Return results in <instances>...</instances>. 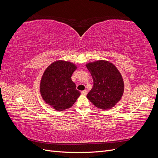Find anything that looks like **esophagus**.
<instances>
[{
  "mask_svg": "<svg viewBox=\"0 0 158 158\" xmlns=\"http://www.w3.org/2000/svg\"><path fill=\"white\" fill-rule=\"evenodd\" d=\"M86 94H87L86 90H83V91H82V92H81V94H82V95H86Z\"/></svg>",
  "mask_w": 158,
  "mask_h": 158,
  "instance_id": "obj_1",
  "label": "esophagus"
}]
</instances>
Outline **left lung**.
Listing matches in <instances>:
<instances>
[{
  "mask_svg": "<svg viewBox=\"0 0 158 158\" xmlns=\"http://www.w3.org/2000/svg\"><path fill=\"white\" fill-rule=\"evenodd\" d=\"M94 80V85L87 98L95 107L109 109L120 101L124 92L121 73L111 63L98 60L86 64Z\"/></svg>",
  "mask_w": 158,
  "mask_h": 158,
  "instance_id": "1",
  "label": "left lung"
}]
</instances>
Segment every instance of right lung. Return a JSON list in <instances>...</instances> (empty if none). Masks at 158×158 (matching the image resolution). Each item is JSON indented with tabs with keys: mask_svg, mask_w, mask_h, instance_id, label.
Instances as JSON below:
<instances>
[{
	"mask_svg": "<svg viewBox=\"0 0 158 158\" xmlns=\"http://www.w3.org/2000/svg\"><path fill=\"white\" fill-rule=\"evenodd\" d=\"M76 66L70 62L57 60L45 70L40 83V92L44 101L56 111L73 106L80 96L71 76Z\"/></svg>",
	"mask_w": 158,
	"mask_h": 158,
	"instance_id": "right-lung-1",
	"label": "right lung"
}]
</instances>
